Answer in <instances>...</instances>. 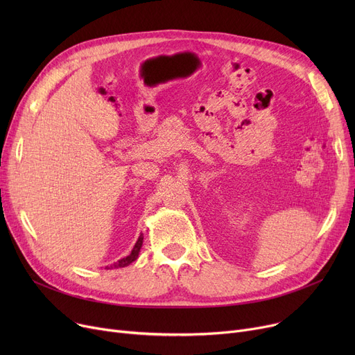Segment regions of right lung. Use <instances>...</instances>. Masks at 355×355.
Instances as JSON below:
<instances>
[{"label":"right lung","mask_w":355,"mask_h":355,"mask_svg":"<svg viewBox=\"0 0 355 355\" xmlns=\"http://www.w3.org/2000/svg\"><path fill=\"white\" fill-rule=\"evenodd\" d=\"M142 241H144V236L141 234V236L138 237V240H137V243H135L132 252H130L126 257H122L121 260H118V262H115L114 265H110V268H112V269H114V268H115V269H118V268H125V266L130 265L132 262H135V260L138 259L139 250H141V248H142ZM110 268L106 266V269H110Z\"/></svg>","instance_id":"add662e5"}]
</instances>
